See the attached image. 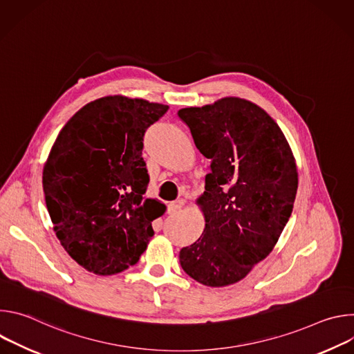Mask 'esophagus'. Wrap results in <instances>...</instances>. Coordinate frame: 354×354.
<instances>
[{"label": "esophagus", "instance_id": "34e87169", "mask_svg": "<svg viewBox=\"0 0 354 354\" xmlns=\"http://www.w3.org/2000/svg\"><path fill=\"white\" fill-rule=\"evenodd\" d=\"M183 206H185V201L183 200H175V201H172V203H169V207H168V213L169 214H175V213H178L179 210H182L183 209Z\"/></svg>", "mask_w": 354, "mask_h": 354}]
</instances>
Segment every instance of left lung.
I'll list each match as a JSON object with an SVG mask.
<instances>
[{"label": "left lung", "mask_w": 354, "mask_h": 354, "mask_svg": "<svg viewBox=\"0 0 354 354\" xmlns=\"http://www.w3.org/2000/svg\"><path fill=\"white\" fill-rule=\"evenodd\" d=\"M197 149L212 161L197 206L205 231L182 248L179 262L209 287L242 280L277 243L298 187L292 151L277 123L250 100L227 96L183 108Z\"/></svg>", "instance_id": "1"}]
</instances>
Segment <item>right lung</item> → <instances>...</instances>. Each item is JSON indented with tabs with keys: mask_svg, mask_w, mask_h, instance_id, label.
Masks as SVG:
<instances>
[{
	"mask_svg": "<svg viewBox=\"0 0 354 354\" xmlns=\"http://www.w3.org/2000/svg\"><path fill=\"white\" fill-rule=\"evenodd\" d=\"M168 105L111 95L82 106L59 133L43 168L53 230L85 270L111 276L136 265L167 207L147 198L145 130Z\"/></svg>",
	"mask_w": 354,
	"mask_h": 354,
	"instance_id": "1",
	"label": "right lung"
}]
</instances>
